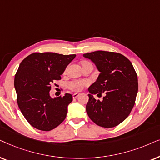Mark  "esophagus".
Wrapping results in <instances>:
<instances>
[{"instance_id":"obj_1","label":"esophagus","mask_w":160,"mask_h":160,"mask_svg":"<svg viewBox=\"0 0 160 160\" xmlns=\"http://www.w3.org/2000/svg\"><path fill=\"white\" fill-rule=\"evenodd\" d=\"M79 93H74L73 95H72V97H73V99H76L77 97H79Z\"/></svg>"}]
</instances>
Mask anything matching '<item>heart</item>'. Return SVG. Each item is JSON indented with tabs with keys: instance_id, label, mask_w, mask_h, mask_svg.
I'll list each match as a JSON object with an SVG mask.
<instances>
[{
	"instance_id": "obj_1",
	"label": "heart",
	"mask_w": 160,
	"mask_h": 160,
	"mask_svg": "<svg viewBox=\"0 0 160 160\" xmlns=\"http://www.w3.org/2000/svg\"><path fill=\"white\" fill-rule=\"evenodd\" d=\"M88 82L87 80H74L70 81L68 83V87L70 90L73 91H81L85 86H87Z\"/></svg>"
}]
</instances>
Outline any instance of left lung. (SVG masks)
<instances>
[{
  "label": "left lung",
  "mask_w": 160,
  "mask_h": 160,
  "mask_svg": "<svg viewBox=\"0 0 160 160\" xmlns=\"http://www.w3.org/2000/svg\"><path fill=\"white\" fill-rule=\"evenodd\" d=\"M94 63L100 74L88 88L89 99L86 112L98 126L116 127L126 119L135 105L138 91V76L132 64L124 55L108 51H95L83 54ZM105 92L102 101L93 94Z\"/></svg>",
  "instance_id": "8db88e82"
}]
</instances>
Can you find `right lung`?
I'll use <instances>...</instances> for the list:
<instances>
[{
  "label": "right lung",
  "instance_id": "obj_1",
  "mask_svg": "<svg viewBox=\"0 0 160 160\" xmlns=\"http://www.w3.org/2000/svg\"><path fill=\"white\" fill-rule=\"evenodd\" d=\"M76 55L34 52L20 63L14 77L18 107L34 128L50 131L64 121L72 95L52 98L50 85L61 75Z\"/></svg>",
  "mask_w": 160,
  "mask_h": 160
}]
</instances>
